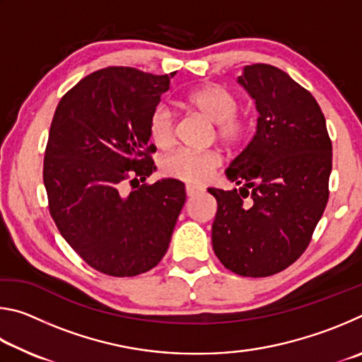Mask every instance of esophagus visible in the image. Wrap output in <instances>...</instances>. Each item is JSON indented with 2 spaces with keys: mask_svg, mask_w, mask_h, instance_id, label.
<instances>
[{
  "mask_svg": "<svg viewBox=\"0 0 362 362\" xmlns=\"http://www.w3.org/2000/svg\"><path fill=\"white\" fill-rule=\"evenodd\" d=\"M199 193H201V188H199V187L187 185V196H188V198H193V196L199 194Z\"/></svg>",
  "mask_w": 362,
  "mask_h": 362,
  "instance_id": "esophagus-1",
  "label": "esophagus"
}]
</instances>
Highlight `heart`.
I'll use <instances>...</instances> for the list:
<instances>
[{"mask_svg":"<svg viewBox=\"0 0 362 362\" xmlns=\"http://www.w3.org/2000/svg\"><path fill=\"white\" fill-rule=\"evenodd\" d=\"M187 105L216 124V137L226 148H238L246 142L249 122L236 115L238 97L228 89L209 84L189 93ZM148 134L159 148H169L175 140L174 115L168 107H156L148 121ZM220 166V156L214 151H175L163 159V173L182 182L201 185L207 182Z\"/></svg>","mask_w":362,"mask_h":362,"instance_id":"1","label":"heart"}]
</instances>
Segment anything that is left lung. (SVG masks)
I'll return each mask as SVG.
<instances>
[{
  "label": "left lung",
  "mask_w": 362,
  "mask_h": 362,
  "mask_svg": "<svg viewBox=\"0 0 362 362\" xmlns=\"http://www.w3.org/2000/svg\"><path fill=\"white\" fill-rule=\"evenodd\" d=\"M238 83L259 118L225 170L241 188H207L217 199L212 247L230 272L263 278L292 265L310 244L329 199L332 144L315 97L286 71L247 65Z\"/></svg>",
  "instance_id": "8db88e82"
}]
</instances>
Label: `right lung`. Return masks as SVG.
Instances as JSON below:
<instances>
[{"instance_id":"right-lung-1","label":"right lung","mask_w":362,"mask_h":362,"mask_svg":"<svg viewBox=\"0 0 362 362\" xmlns=\"http://www.w3.org/2000/svg\"><path fill=\"white\" fill-rule=\"evenodd\" d=\"M174 75L108 66L73 86L54 113L42 169L49 212L73 250L110 276L156 267L185 204L180 180L145 183L156 170L148 121ZM124 181L138 183L129 195Z\"/></svg>"}]
</instances>
